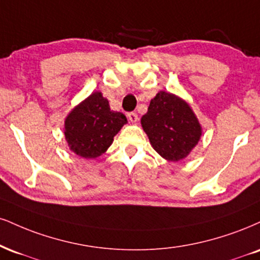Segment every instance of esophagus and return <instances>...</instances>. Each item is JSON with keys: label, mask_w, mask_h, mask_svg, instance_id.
Here are the masks:
<instances>
[{"label": "esophagus", "mask_w": 260, "mask_h": 260, "mask_svg": "<svg viewBox=\"0 0 260 260\" xmlns=\"http://www.w3.org/2000/svg\"><path fill=\"white\" fill-rule=\"evenodd\" d=\"M127 116H128V120L132 122V123H134V122L138 121V115H137L136 112H129V114H128Z\"/></svg>", "instance_id": "esophagus-1"}]
</instances>
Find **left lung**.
Wrapping results in <instances>:
<instances>
[{
	"instance_id": "left-lung-1",
	"label": "left lung",
	"mask_w": 260,
	"mask_h": 260,
	"mask_svg": "<svg viewBox=\"0 0 260 260\" xmlns=\"http://www.w3.org/2000/svg\"><path fill=\"white\" fill-rule=\"evenodd\" d=\"M142 126L156 152L172 162L185 158L202 134L201 124L189 104L164 90L151 99Z\"/></svg>"
}]
</instances>
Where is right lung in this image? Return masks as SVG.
Wrapping results in <instances>:
<instances>
[{
    "label": "right lung",
    "mask_w": 260,
    "mask_h": 260,
    "mask_svg": "<svg viewBox=\"0 0 260 260\" xmlns=\"http://www.w3.org/2000/svg\"><path fill=\"white\" fill-rule=\"evenodd\" d=\"M126 123V116L112 111L108 99L100 92H94L75 106L65 118V139L76 155L95 158L108 150Z\"/></svg>",
    "instance_id": "add662e5"
}]
</instances>
